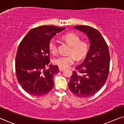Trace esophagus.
Returning a JSON list of instances; mask_svg holds the SVG:
<instances>
[{
  "instance_id": "esophagus-1",
  "label": "esophagus",
  "mask_w": 124,
  "mask_h": 124,
  "mask_svg": "<svg viewBox=\"0 0 124 124\" xmlns=\"http://www.w3.org/2000/svg\"><path fill=\"white\" fill-rule=\"evenodd\" d=\"M64 70H65V68H63V67H59V70H60V72H62V71H63Z\"/></svg>"
}]
</instances>
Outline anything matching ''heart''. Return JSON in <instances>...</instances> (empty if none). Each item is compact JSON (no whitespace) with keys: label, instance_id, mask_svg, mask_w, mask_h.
I'll return each mask as SVG.
<instances>
[{"label":"heart","instance_id":"heart-1","mask_svg":"<svg viewBox=\"0 0 124 124\" xmlns=\"http://www.w3.org/2000/svg\"><path fill=\"white\" fill-rule=\"evenodd\" d=\"M63 40L70 46L68 56H60L54 60V64L61 67H67L74 63L75 58L78 61L83 60L89 52V45L87 41L81 40L78 35L74 33H68L62 37ZM49 50L51 54L57 52V44L54 39L50 40L48 44Z\"/></svg>","mask_w":124,"mask_h":124}]
</instances>
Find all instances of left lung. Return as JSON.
<instances>
[{"instance_id": "1", "label": "left lung", "mask_w": 124, "mask_h": 124, "mask_svg": "<svg viewBox=\"0 0 124 124\" xmlns=\"http://www.w3.org/2000/svg\"><path fill=\"white\" fill-rule=\"evenodd\" d=\"M86 34L90 49L82 63L75 67L68 84L70 91L80 97L95 95L104 85L109 73L110 54L107 44L100 32L87 26L73 27Z\"/></svg>"}]
</instances>
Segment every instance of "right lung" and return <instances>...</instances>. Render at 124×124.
Instances as JSON below:
<instances>
[{
    "mask_svg": "<svg viewBox=\"0 0 124 124\" xmlns=\"http://www.w3.org/2000/svg\"><path fill=\"white\" fill-rule=\"evenodd\" d=\"M66 28L41 26L29 31L18 46L15 60L17 79L29 95L41 96L51 91L57 66L50 63L49 42ZM49 66L48 69L46 68Z\"/></svg>",
    "mask_w": 124,
    "mask_h": 124,
    "instance_id": "obj_1",
    "label": "right lung"
}]
</instances>
